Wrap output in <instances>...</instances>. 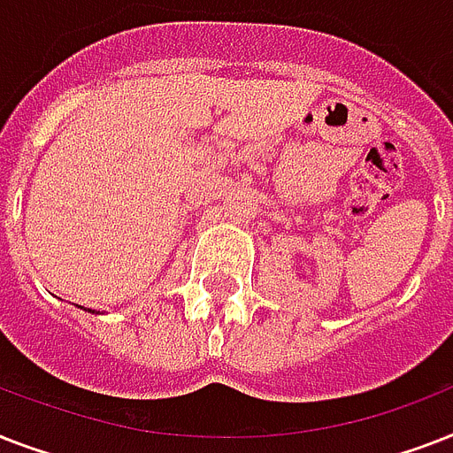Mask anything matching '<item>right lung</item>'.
<instances>
[{"label":"right lung","mask_w":453,"mask_h":453,"mask_svg":"<svg viewBox=\"0 0 453 453\" xmlns=\"http://www.w3.org/2000/svg\"><path fill=\"white\" fill-rule=\"evenodd\" d=\"M80 308H81V305H80ZM91 312H94V310H91Z\"/></svg>","instance_id":"right-lung-1"}]
</instances>
